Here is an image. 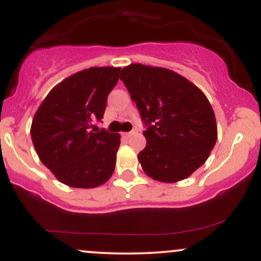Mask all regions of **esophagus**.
I'll return each mask as SVG.
<instances>
[{
  "instance_id": "esophagus-1",
  "label": "esophagus",
  "mask_w": 261,
  "mask_h": 261,
  "mask_svg": "<svg viewBox=\"0 0 261 261\" xmlns=\"http://www.w3.org/2000/svg\"><path fill=\"white\" fill-rule=\"evenodd\" d=\"M134 134H136V130L130 131V133H125V134H124V136H125V137H130V136H133Z\"/></svg>"
}]
</instances>
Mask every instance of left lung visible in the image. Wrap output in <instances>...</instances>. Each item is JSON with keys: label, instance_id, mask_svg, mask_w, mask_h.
<instances>
[{"label": "left lung", "instance_id": "obj_1", "mask_svg": "<svg viewBox=\"0 0 261 261\" xmlns=\"http://www.w3.org/2000/svg\"><path fill=\"white\" fill-rule=\"evenodd\" d=\"M136 103L147 143L142 169L158 181L175 182L205 163L217 140L214 109L197 87L174 71L128 65L121 77Z\"/></svg>", "mask_w": 261, "mask_h": 261}]
</instances>
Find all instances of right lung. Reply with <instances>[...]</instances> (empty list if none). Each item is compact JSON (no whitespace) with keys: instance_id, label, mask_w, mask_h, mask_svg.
<instances>
[{"instance_id":"obj_1","label":"right lung","mask_w":261,"mask_h":261,"mask_svg":"<svg viewBox=\"0 0 261 261\" xmlns=\"http://www.w3.org/2000/svg\"><path fill=\"white\" fill-rule=\"evenodd\" d=\"M120 67H91L55 86L33 119L35 151L60 181L72 188L99 187L115 168L120 135L91 130L103 119Z\"/></svg>"}]
</instances>
